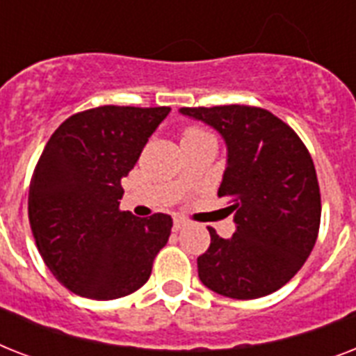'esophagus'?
<instances>
[{
	"label": "esophagus",
	"mask_w": 356,
	"mask_h": 356,
	"mask_svg": "<svg viewBox=\"0 0 356 356\" xmlns=\"http://www.w3.org/2000/svg\"><path fill=\"white\" fill-rule=\"evenodd\" d=\"M184 225H186V220H183V218H175V220H173V231L183 229Z\"/></svg>",
	"instance_id": "esophagus-1"
}]
</instances>
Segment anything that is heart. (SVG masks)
Returning a JSON list of instances; mask_svg holds the SVG:
<instances>
[{
  "mask_svg": "<svg viewBox=\"0 0 356 356\" xmlns=\"http://www.w3.org/2000/svg\"><path fill=\"white\" fill-rule=\"evenodd\" d=\"M201 134H207L203 129L200 127H186L183 131V140L184 138H194V136H201Z\"/></svg>",
  "mask_w": 356,
  "mask_h": 356,
  "instance_id": "b5f03b06",
  "label": "heart"
}]
</instances>
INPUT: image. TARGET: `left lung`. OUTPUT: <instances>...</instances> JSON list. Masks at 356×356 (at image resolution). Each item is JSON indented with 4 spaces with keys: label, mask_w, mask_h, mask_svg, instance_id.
<instances>
[{
    "label": "left lung",
    "mask_w": 356,
    "mask_h": 356,
    "mask_svg": "<svg viewBox=\"0 0 356 356\" xmlns=\"http://www.w3.org/2000/svg\"><path fill=\"white\" fill-rule=\"evenodd\" d=\"M227 144L218 195L227 197L236 233L209 227L211 245L197 257L201 282L233 299H257L292 279L314 248L321 195L307 145L288 123L251 105L183 107Z\"/></svg>",
    "instance_id": "obj_1"
}]
</instances>
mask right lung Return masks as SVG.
<instances>
[{
  "mask_svg": "<svg viewBox=\"0 0 356 356\" xmlns=\"http://www.w3.org/2000/svg\"><path fill=\"white\" fill-rule=\"evenodd\" d=\"M170 107L103 105L64 120L29 184V223L55 279L88 299L136 292L166 245L173 220L120 211L127 177Z\"/></svg>",
  "mask_w": 356,
  "mask_h": 356,
  "instance_id": "1",
  "label": "right lung"
}]
</instances>
